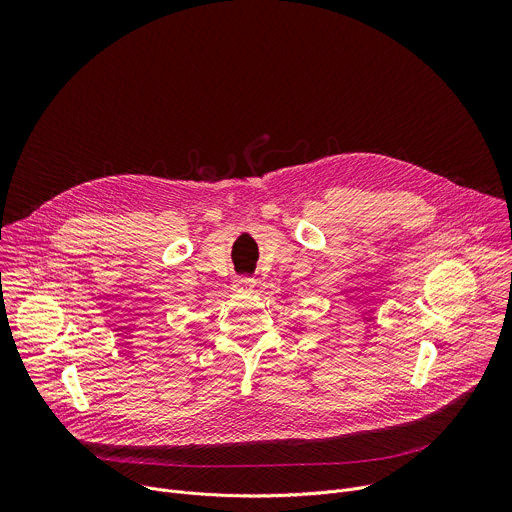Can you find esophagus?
<instances>
[{
  "label": "esophagus",
  "instance_id": "34e87169",
  "mask_svg": "<svg viewBox=\"0 0 512 512\" xmlns=\"http://www.w3.org/2000/svg\"><path fill=\"white\" fill-rule=\"evenodd\" d=\"M233 285H235V289H253L255 287V279L253 277H249V275H239L235 281H233Z\"/></svg>",
  "mask_w": 512,
  "mask_h": 512
}]
</instances>
